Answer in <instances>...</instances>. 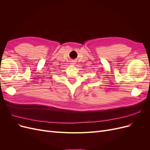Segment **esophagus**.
Wrapping results in <instances>:
<instances>
[{"label":"esophagus","mask_w":150,"mask_h":150,"mask_svg":"<svg viewBox=\"0 0 150 150\" xmlns=\"http://www.w3.org/2000/svg\"><path fill=\"white\" fill-rule=\"evenodd\" d=\"M76 61H74V60H72V61H71V64H76Z\"/></svg>","instance_id":"esophagus-1"}]
</instances>
